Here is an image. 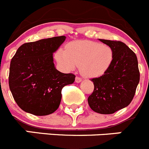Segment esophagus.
Here are the masks:
<instances>
[{
    "instance_id": "esophagus-1",
    "label": "esophagus",
    "mask_w": 149,
    "mask_h": 149,
    "mask_svg": "<svg viewBox=\"0 0 149 149\" xmlns=\"http://www.w3.org/2000/svg\"><path fill=\"white\" fill-rule=\"evenodd\" d=\"M81 81H82V79L80 78V77H75V82H76V83H80Z\"/></svg>"
}]
</instances>
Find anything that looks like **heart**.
<instances>
[{
  "label": "heart",
  "mask_w": 149,
  "mask_h": 149,
  "mask_svg": "<svg viewBox=\"0 0 149 149\" xmlns=\"http://www.w3.org/2000/svg\"><path fill=\"white\" fill-rule=\"evenodd\" d=\"M113 50L109 45L92 41H76L66 45V50L58 49L55 58L65 72L80 66V72L88 78L104 74L113 61Z\"/></svg>",
  "instance_id": "obj_1"
}]
</instances>
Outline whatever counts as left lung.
Here are the masks:
<instances>
[{
    "instance_id": "left-lung-1",
    "label": "left lung",
    "mask_w": 149,
    "mask_h": 149,
    "mask_svg": "<svg viewBox=\"0 0 149 149\" xmlns=\"http://www.w3.org/2000/svg\"><path fill=\"white\" fill-rule=\"evenodd\" d=\"M113 49V61L102 76L91 79L94 89L88 102L94 112L112 114L131 103L140 81L135 53L120 41L100 39Z\"/></svg>"
}]
</instances>
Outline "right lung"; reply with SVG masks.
Listing matches in <instances>:
<instances>
[{"label":"right lung","instance_id":"add662e5","mask_svg":"<svg viewBox=\"0 0 149 149\" xmlns=\"http://www.w3.org/2000/svg\"><path fill=\"white\" fill-rule=\"evenodd\" d=\"M66 39L56 36L21 45L11 61L8 85L15 102L35 116L54 113L60 105L61 90L72 84L75 75L55 67L52 53Z\"/></svg>","mask_w":149,"mask_h":149}]
</instances>
